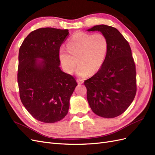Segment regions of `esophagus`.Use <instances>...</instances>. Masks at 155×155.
I'll use <instances>...</instances> for the list:
<instances>
[{
	"mask_svg": "<svg viewBox=\"0 0 155 155\" xmlns=\"http://www.w3.org/2000/svg\"><path fill=\"white\" fill-rule=\"evenodd\" d=\"M77 82L78 84H79V85L83 84V81L82 80H79V79H77Z\"/></svg>",
	"mask_w": 155,
	"mask_h": 155,
	"instance_id": "esophagus-1",
	"label": "esophagus"
}]
</instances>
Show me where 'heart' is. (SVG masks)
<instances>
[{
	"mask_svg": "<svg viewBox=\"0 0 155 155\" xmlns=\"http://www.w3.org/2000/svg\"><path fill=\"white\" fill-rule=\"evenodd\" d=\"M67 49L61 48L59 59L64 71L72 74L76 61V74L85 78L96 74L104 64L109 50V41L103 34H91L79 31L74 34L67 43Z\"/></svg>",
	"mask_w": 155,
	"mask_h": 155,
	"instance_id": "1",
	"label": "heart"
}]
</instances>
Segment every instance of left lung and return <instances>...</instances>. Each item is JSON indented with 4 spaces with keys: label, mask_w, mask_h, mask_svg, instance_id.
<instances>
[{
    "label": "left lung",
    "mask_w": 155,
    "mask_h": 155,
    "mask_svg": "<svg viewBox=\"0 0 155 155\" xmlns=\"http://www.w3.org/2000/svg\"><path fill=\"white\" fill-rule=\"evenodd\" d=\"M87 31H100L109 41V50L103 66L84 82L87 101L96 115L115 118L130 106L137 92V74L131 49L124 37L114 27L96 25Z\"/></svg>",
    "instance_id": "1"
}]
</instances>
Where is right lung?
<instances>
[{"label":"right lung","mask_w":155,"mask_h":155,"mask_svg":"<svg viewBox=\"0 0 155 155\" xmlns=\"http://www.w3.org/2000/svg\"><path fill=\"white\" fill-rule=\"evenodd\" d=\"M68 30L43 28L31 31L18 51L17 81L22 104L38 121L55 123L68 113L76 79L60 68V46Z\"/></svg>","instance_id":"1"}]
</instances>
